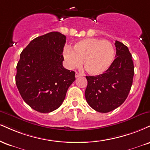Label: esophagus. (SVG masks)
<instances>
[{
    "instance_id": "1",
    "label": "esophagus",
    "mask_w": 150,
    "mask_h": 150,
    "mask_svg": "<svg viewBox=\"0 0 150 150\" xmlns=\"http://www.w3.org/2000/svg\"><path fill=\"white\" fill-rule=\"evenodd\" d=\"M80 73H75V77H76V78H77V77H80Z\"/></svg>"
}]
</instances>
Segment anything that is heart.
Returning <instances> with one entry per match:
<instances>
[{"label": "heart", "mask_w": 150, "mask_h": 150, "mask_svg": "<svg viewBox=\"0 0 150 150\" xmlns=\"http://www.w3.org/2000/svg\"><path fill=\"white\" fill-rule=\"evenodd\" d=\"M64 58L70 69L82 66L87 73L99 75L109 69L115 59V49L110 42L98 38H85L74 45L73 50L66 48Z\"/></svg>", "instance_id": "1"}]
</instances>
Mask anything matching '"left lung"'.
Wrapping results in <instances>:
<instances>
[{
    "label": "left lung",
    "instance_id": "left-lung-1",
    "mask_svg": "<svg viewBox=\"0 0 150 150\" xmlns=\"http://www.w3.org/2000/svg\"><path fill=\"white\" fill-rule=\"evenodd\" d=\"M116 56L107 71L96 76H86L87 103L99 112L116 109L127 99L133 83L134 66L129 48L115 41Z\"/></svg>",
    "mask_w": 150,
    "mask_h": 150
}]
</instances>
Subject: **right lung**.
I'll return each mask as SVG.
<instances>
[{
    "label": "right lung",
    "instance_id": "add662e5",
    "mask_svg": "<svg viewBox=\"0 0 150 150\" xmlns=\"http://www.w3.org/2000/svg\"><path fill=\"white\" fill-rule=\"evenodd\" d=\"M66 37L50 32L30 41L20 54L16 84L30 108L42 113L57 110L64 102L75 72L63 66Z\"/></svg>",
    "mask_w": 150,
    "mask_h": 150
}]
</instances>
